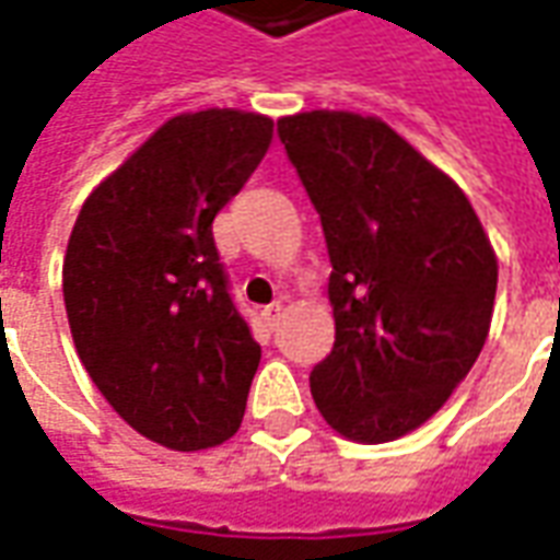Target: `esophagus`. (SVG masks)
Masks as SVG:
<instances>
[{
	"mask_svg": "<svg viewBox=\"0 0 560 560\" xmlns=\"http://www.w3.org/2000/svg\"><path fill=\"white\" fill-rule=\"evenodd\" d=\"M260 315H264V320H267V327H276V324L281 320V315H284V300H276V303H269V306L264 308Z\"/></svg>",
	"mask_w": 560,
	"mask_h": 560,
	"instance_id": "esophagus-1",
	"label": "esophagus"
}]
</instances>
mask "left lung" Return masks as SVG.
<instances>
[{
  "mask_svg": "<svg viewBox=\"0 0 560 560\" xmlns=\"http://www.w3.org/2000/svg\"><path fill=\"white\" fill-rule=\"evenodd\" d=\"M279 136L320 214L334 351L308 385L354 443H390L443 409L479 358L498 257L460 187L382 117L300 112Z\"/></svg>",
  "mask_w": 560,
  "mask_h": 560,
  "instance_id": "left-lung-1",
  "label": "left lung"
}]
</instances>
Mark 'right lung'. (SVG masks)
<instances>
[{"instance_id": "add662e5", "label": "right lung", "mask_w": 560, "mask_h": 560, "mask_svg": "<svg viewBox=\"0 0 560 560\" xmlns=\"http://www.w3.org/2000/svg\"><path fill=\"white\" fill-rule=\"evenodd\" d=\"M272 120L170 117L84 199L62 260L78 358L132 430L199 452L242 424L260 346L226 293L214 214L252 178Z\"/></svg>"}]
</instances>
